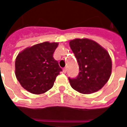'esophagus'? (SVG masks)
I'll return each mask as SVG.
<instances>
[{
  "label": "esophagus",
  "instance_id": "34e87169",
  "mask_svg": "<svg viewBox=\"0 0 127 127\" xmlns=\"http://www.w3.org/2000/svg\"><path fill=\"white\" fill-rule=\"evenodd\" d=\"M66 71H67V70H66V68H64L63 70V72L64 73H66Z\"/></svg>",
  "mask_w": 127,
  "mask_h": 127
}]
</instances>
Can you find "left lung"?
<instances>
[{
	"instance_id": "1",
	"label": "left lung",
	"mask_w": 127,
	"mask_h": 127,
	"mask_svg": "<svg viewBox=\"0 0 127 127\" xmlns=\"http://www.w3.org/2000/svg\"><path fill=\"white\" fill-rule=\"evenodd\" d=\"M69 45L80 69L77 77H69L71 87L82 94L99 91L107 82L112 73L109 53L96 42L88 39H73Z\"/></svg>"
}]
</instances>
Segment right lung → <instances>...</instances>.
<instances>
[{"label":"right lung","mask_w":127,"mask_h":127,"mask_svg":"<svg viewBox=\"0 0 127 127\" xmlns=\"http://www.w3.org/2000/svg\"><path fill=\"white\" fill-rule=\"evenodd\" d=\"M58 43L43 42L27 47L15 59V76L21 86L32 94L40 95L52 88L62 71L53 54Z\"/></svg>","instance_id":"add662e5"}]
</instances>
